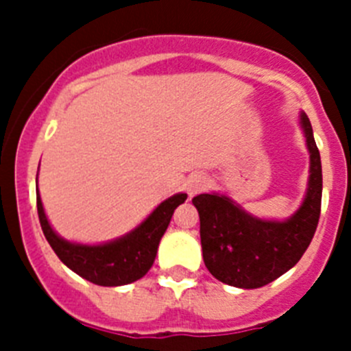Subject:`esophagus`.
Masks as SVG:
<instances>
[{"label": "esophagus", "mask_w": 351, "mask_h": 351, "mask_svg": "<svg viewBox=\"0 0 351 351\" xmlns=\"http://www.w3.org/2000/svg\"><path fill=\"white\" fill-rule=\"evenodd\" d=\"M206 186L207 181L204 176H191V178L188 179V182H186V188H188V195H190V197L200 193Z\"/></svg>", "instance_id": "obj_1"}]
</instances>
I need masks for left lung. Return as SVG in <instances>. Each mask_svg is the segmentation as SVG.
<instances>
[{
    "instance_id": "1",
    "label": "left lung",
    "mask_w": 351,
    "mask_h": 351,
    "mask_svg": "<svg viewBox=\"0 0 351 351\" xmlns=\"http://www.w3.org/2000/svg\"><path fill=\"white\" fill-rule=\"evenodd\" d=\"M299 125L309 153V178L299 209L287 219H265L247 213L223 193L193 198L200 216V243L206 267L221 283L260 288L290 271L308 250L322 206V161L309 117Z\"/></svg>"
}]
</instances>
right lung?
Returning a JSON list of instances; mask_svg holds the SVG:
<instances>
[{
    "mask_svg": "<svg viewBox=\"0 0 351 351\" xmlns=\"http://www.w3.org/2000/svg\"><path fill=\"white\" fill-rule=\"evenodd\" d=\"M186 198V193L172 195L128 234L100 244L73 243L61 237L49 223L40 193H36V209L43 235L68 269L100 287H123L144 278L153 267L173 210Z\"/></svg>",
    "mask_w": 351,
    "mask_h": 351,
    "instance_id": "1",
    "label": "right lung"
}]
</instances>
